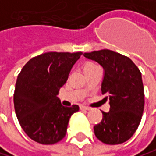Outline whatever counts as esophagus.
I'll return each instance as SVG.
<instances>
[{
  "mask_svg": "<svg viewBox=\"0 0 156 156\" xmlns=\"http://www.w3.org/2000/svg\"><path fill=\"white\" fill-rule=\"evenodd\" d=\"M80 110L81 111H89L90 108L89 107H86V106H80Z\"/></svg>",
  "mask_w": 156,
  "mask_h": 156,
  "instance_id": "34e87169",
  "label": "esophagus"
}]
</instances>
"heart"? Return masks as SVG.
<instances>
[{"instance_id":"heart-1","label":"heart","mask_w":156,"mask_h":156,"mask_svg":"<svg viewBox=\"0 0 156 156\" xmlns=\"http://www.w3.org/2000/svg\"><path fill=\"white\" fill-rule=\"evenodd\" d=\"M95 66H97V65H96V64H93V63H88V64H86V65H85V66H84V70L89 69V68H92V67H95Z\"/></svg>"}]
</instances>
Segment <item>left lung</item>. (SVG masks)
<instances>
[{
  "label": "left lung",
  "instance_id": "left-lung-1",
  "mask_svg": "<svg viewBox=\"0 0 156 156\" xmlns=\"http://www.w3.org/2000/svg\"><path fill=\"white\" fill-rule=\"evenodd\" d=\"M104 69L101 93L110 100V112L94 126L96 137L106 144H120L136 132L144 112V91L142 74L128 57L109 49L85 53Z\"/></svg>",
  "mask_w": 156,
  "mask_h": 156
}]
</instances>
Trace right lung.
Masks as SVG:
<instances>
[{
  "label": "right lung",
  "mask_w": 156,
  "mask_h": 156,
  "mask_svg": "<svg viewBox=\"0 0 156 156\" xmlns=\"http://www.w3.org/2000/svg\"><path fill=\"white\" fill-rule=\"evenodd\" d=\"M82 52H48L31 58L18 75L14 110L24 133L34 142L54 144L66 133L71 115L80 107H64L57 98Z\"/></svg>",
  "instance_id": "1"
}]
</instances>
